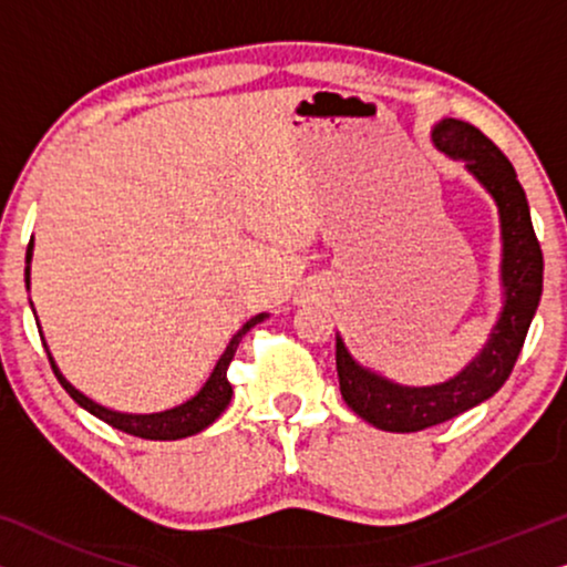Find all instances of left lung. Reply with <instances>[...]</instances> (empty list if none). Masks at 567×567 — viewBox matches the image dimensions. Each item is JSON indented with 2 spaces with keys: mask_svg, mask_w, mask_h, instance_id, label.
I'll return each mask as SVG.
<instances>
[{
  "mask_svg": "<svg viewBox=\"0 0 567 567\" xmlns=\"http://www.w3.org/2000/svg\"><path fill=\"white\" fill-rule=\"evenodd\" d=\"M433 142L449 157L464 159L470 173L491 190L498 204L503 231L501 276L506 301H503L501 320L477 359L444 384L400 386L386 382L384 377L361 369L346 351L343 340L336 338V367L346 405L367 423L394 433L431 429L493 398L514 371L542 297L545 260L514 165L472 123L456 118L441 121L433 128Z\"/></svg>",
  "mask_w": 567,
  "mask_h": 567,
  "instance_id": "obj_1",
  "label": "left lung"
}]
</instances>
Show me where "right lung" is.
<instances>
[{"label":"right lung","instance_id":"1","mask_svg":"<svg viewBox=\"0 0 567 567\" xmlns=\"http://www.w3.org/2000/svg\"><path fill=\"white\" fill-rule=\"evenodd\" d=\"M30 255H33V243L28 245V255H25V284L30 286ZM262 317L266 315H258L252 317V320H247L243 324V330L237 332L235 338L229 340L227 351L216 363V369L212 371V377H208V382L204 384V390H200L196 398H190L188 402H183V405H177L173 410H165V413H152V415H128V413H115V410H107L103 405H97V402H92L90 398H84L80 390H74L72 384L66 382L64 374L56 369V363H53L51 353H49V361H51V369L53 374H56L59 384L64 386L69 392V398H72L76 405H82L87 413H92L100 421H105L107 425H113V429H118L123 433H131V436H138V439H150V441H175V439H185V436H193V433L204 431L212 425L216 417L224 413V408L229 405L231 400V384L227 379V369L231 359H235L237 353V346L243 336L255 324L262 322ZM45 348V343H43Z\"/></svg>","mask_w":567,"mask_h":567}]
</instances>
